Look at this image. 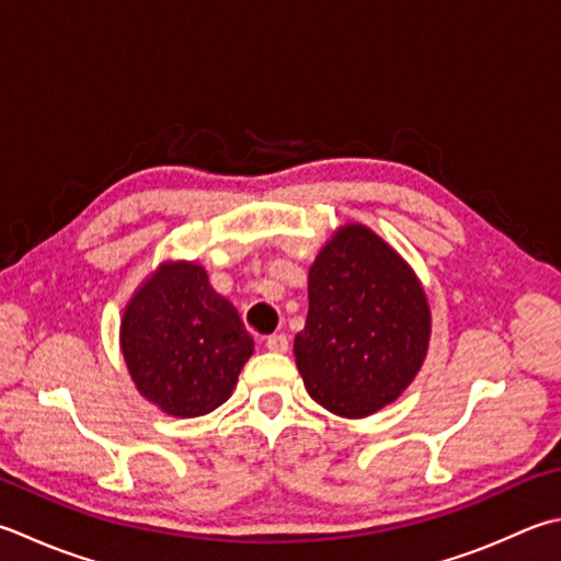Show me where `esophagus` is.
<instances>
[{"label": "esophagus", "mask_w": 561, "mask_h": 561, "mask_svg": "<svg viewBox=\"0 0 561 561\" xmlns=\"http://www.w3.org/2000/svg\"><path fill=\"white\" fill-rule=\"evenodd\" d=\"M266 346L271 348V352H278V354L288 352V336H285V334H271V336H266Z\"/></svg>", "instance_id": "esophagus-1"}]
</instances>
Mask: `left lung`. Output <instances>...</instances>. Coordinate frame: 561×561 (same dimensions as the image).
Segmentation results:
<instances>
[{
	"instance_id": "left-lung-1",
	"label": "left lung",
	"mask_w": 561,
	"mask_h": 561,
	"mask_svg": "<svg viewBox=\"0 0 561 561\" xmlns=\"http://www.w3.org/2000/svg\"><path fill=\"white\" fill-rule=\"evenodd\" d=\"M295 364L334 415H374L403 393L427 356L432 317L415 273L364 225H344L317 253Z\"/></svg>"
}]
</instances>
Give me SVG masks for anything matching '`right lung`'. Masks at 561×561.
<instances>
[{
    "instance_id": "obj_1",
    "label": "right lung",
    "mask_w": 561,
    "mask_h": 561,
    "mask_svg": "<svg viewBox=\"0 0 561 561\" xmlns=\"http://www.w3.org/2000/svg\"><path fill=\"white\" fill-rule=\"evenodd\" d=\"M122 352L146 400L173 417H197L227 403L253 340L203 266L165 261L126 305Z\"/></svg>"
}]
</instances>
